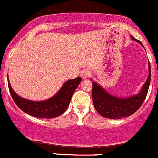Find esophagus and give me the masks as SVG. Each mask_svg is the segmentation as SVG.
I'll use <instances>...</instances> for the list:
<instances>
[{
  "label": "esophagus",
  "mask_w": 158,
  "mask_h": 158,
  "mask_svg": "<svg viewBox=\"0 0 158 158\" xmlns=\"http://www.w3.org/2000/svg\"><path fill=\"white\" fill-rule=\"evenodd\" d=\"M89 76H90V71L88 70V69H85L81 73V77H82V79H86Z\"/></svg>",
  "instance_id": "1"
}]
</instances>
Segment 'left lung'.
Segmentation results:
<instances>
[{"instance_id":"1","label":"left lung","mask_w":158,"mask_h":158,"mask_svg":"<svg viewBox=\"0 0 158 158\" xmlns=\"http://www.w3.org/2000/svg\"><path fill=\"white\" fill-rule=\"evenodd\" d=\"M134 41L138 42L142 45L140 41L131 36ZM149 66V75L147 80L144 83L141 90L138 94L133 95L129 97L120 98L111 95L107 93L104 88L98 83L93 81V105L97 112L102 116L107 118H121L133 115L134 113L139 109L143 104L147 95L150 87L151 79V68L150 62Z\"/></svg>"}]
</instances>
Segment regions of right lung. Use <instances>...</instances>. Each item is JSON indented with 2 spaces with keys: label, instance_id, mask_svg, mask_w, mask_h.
<instances>
[{
  "label": "right lung",
  "instance_id": "right-lung-1",
  "mask_svg": "<svg viewBox=\"0 0 158 158\" xmlns=\"http://www.w3.org/2000/svg\"><path fill=\"white\" fill-rule=\"evenodd\" d=\"M81 81V77L69 80L63 84L56 94L43 101H33L19 96L11 87L8 77L9 92L16 105L25 113L42 118H52L62 115L70 103L71 97Z\"/></svg>",
  "mask_w": 158,
  "mask_h": 158
}]
</instances>
